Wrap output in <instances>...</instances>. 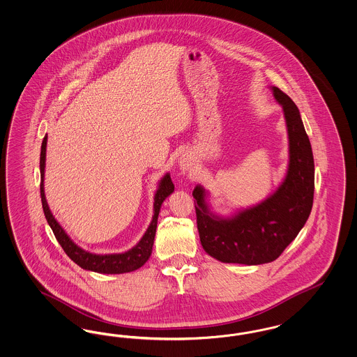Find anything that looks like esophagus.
Masks as SVG:
<instances>
[{
  "instance_id": "1",
  "label": "esophagus",
  "mask_w": 357,
  "mask_h": 357,
  "mask_svg": "<svg viewBox=\"0 0 357 357\" xmlns=\"http://www.w3.org/2000/svg\"><path fill=\"white\" fill-rule=\"evenodd\" d=\"M192 159L188 157V155H182L181 159H179V169H181V172H191V169H192Z\"/></svg>"
}]
</instances>
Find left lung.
I'll return each instance as SVG.
<instances>
[{"instance_id":"8db88e82","label":"left lung","mask_w":357,"mask_h":357,"mask_svg":"<svg viewBox=\"0 0 357 357\" xmlns=\"http://www.w3.org/2000/svg\"><path fill=\"white\" fill-rule=\"evenodd\" d=\"M282 106L288 134V167L279 187L266 199L229 216L211 211L208 191L198 185L197 225L203 250L219 261L257 266L282 255L304 227L312 210L314 163L312 147L299 109L280 89L271 86Z\"/></svg>"}]
</instances>
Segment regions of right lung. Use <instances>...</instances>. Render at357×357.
<instances>
[{
  "label": "right lung",
  "mask_w": 357,
  "mask_h": 357,
  "mask_svg": "<svg viewBox=\"0 0 357 357\" xmlns=\"http://www.w3.org/2000/svg\"><path fill=\"white\" fill-rule=\"evenodd\" d=\"M46 143L47 135L43 138L41 146V157H40V172H41V200H43V208L45 218L53 229L56 239L66 252V255L72 259L75 264H78L81 268L87 271L98 272V273H125L141 268L143 264L149 260L153 252V244L157 232L158 215L160 211L162 203L174 191V183L169 172L163 175V178L158 183L157 191L154 195V210H153V219L150 226L146 229L142 239L137 243L132 248H130L126 252L122 254H93L89 252L79 245L73 242L72 238L66 234V231L62 229V226L57 222V219L53 216L47 200L45 197V188H43V179H45V162H46Z\"/></svg>",
  "instance_id": "1"
}]
</instances>
